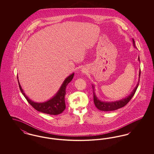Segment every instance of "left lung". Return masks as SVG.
I'll list each match as a JSON object with an SVG mask.
<instances>
[{"instance_id": "obj_1", "label": "left lung", "mask_w": 154, "mask_h": 154, "mask_svg": "<svg viewBox=\"0 0 154 154\" xmlns=\"http://www.w3.org/2000/svg\"><path fill=\"white\" fill-rule=\"evenodd\" d=\"M133 46L134 48H136L135 43H134V40L133 38ZM138 60L140 61V58L139 57ZM140 73H141V70L140 69L139 72V81H140ZM139 82H138V84H137L136 87L133 89V91H132V93L128 96V97H125L123 99H121L120 100H118L116 102H102L100 101L96 96L94 92V85H92V88H93V91H94V102L95 103L96 108L99 110L101 111H114V110H117L120 108L123 107L125 105H126L128 104V103L129 102L132 97L134 96L137 87L139 86Z\"/></svg>"}]
</instances>
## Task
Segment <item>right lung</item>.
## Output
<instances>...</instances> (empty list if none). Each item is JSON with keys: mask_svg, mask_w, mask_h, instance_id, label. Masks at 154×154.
Wrapping results in <instances>:
<instances>
[{"mask_svg": "<svg viewBox=\"0 0 154 154\" xmlns=\"http://www.w3.org/2000/svg\"><path fill=\"white\" fill-rule=\"evenodd\" d=\"M74 74V73L72 74L66 78L55 95L49 100L43 103L35 102L29 99L28 97L26 96L25 94L23 92V91L21 87L18 80V81L19 87L21 90V92H22V95L24 96L27 101L35 110L50 115H58L62 113L66 109L65 96L66 94V86L72 80Z\"/></svg>", "mask_w": 154, "mask_h": 154, "instance_id": "add662e5", "label": "right lung"}]
</instances>
